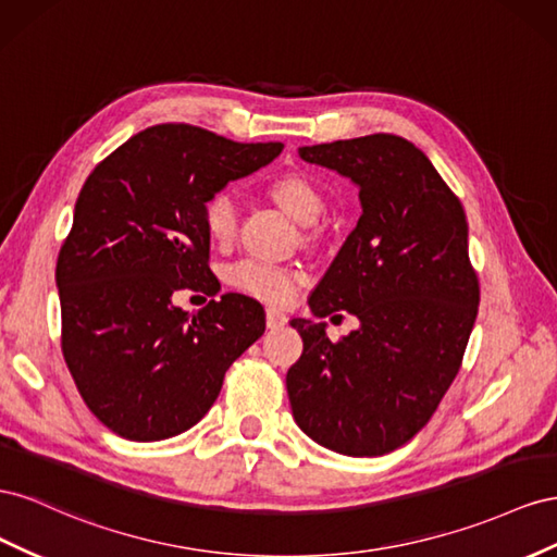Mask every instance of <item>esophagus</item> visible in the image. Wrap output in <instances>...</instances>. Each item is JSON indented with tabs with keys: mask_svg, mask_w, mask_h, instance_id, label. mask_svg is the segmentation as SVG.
<instances>
[{
	"mask_svg": "<svg viewBox=\"0 0 557 557\" xmlns=\"http://www.w3.org/2000/svg\"><path fill=\"white\" fill-rule=\"evenodd\" d=\"M287 320H289V317L284 314V312H280V310H275V308H268L265 310V324H268V329H280V326L287 324Z\"/></svg>",
	"mask_w": 557,
	"mask_h": 557,
	"instance_id": "1",
	"label": "esophagus"
}]
</instances>
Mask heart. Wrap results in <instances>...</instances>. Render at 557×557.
<instances>
[{
  "label": "heart",
  "mask_w": 557,
  "mask_h": 557,
  "mask_svg": "<svg viewBox=\"0 0 557 557\" xmlns=\"http://www.w3.org/2000/svg\"><path fill=\"white\" fill-rule=\"evenodd\" d=\"M268 198L300 226H310L322 216L326 200L322 188L304 172H284L268 184ZM202 226L210 240L219 247L233 243L237 231V208L228 194H214L202 205ZM228 284L237 292L263 304L284 306L294 300L300 275L289 268L268 265L261 261H240L228 270Z\"/></svg>",
  "instance_id": "heart-1"
}]
</instances>
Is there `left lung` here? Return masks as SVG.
<instances>
[{
    "instance_id": "left-lung-1",
    "label": "left lung",
    "mask_w": 557,
    "mask_h": 557,
    "mask_svg": "<svg viewBox=\"0 0 557 557\" xmlns=\"http://www.w3.org/2000/svg\"><path fill=\"white\" fill-rule=\"evenodd\" d=\"M359 186L361 216L310 296L314 317L352 312L338 343L292 320L304 355L287 371L296 424L320 446L377 457L416 436L462 367L481 287L462 202L412 141L377 133L300 147Z\"/></svg>"
}]
</instances>
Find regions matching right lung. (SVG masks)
Masks as SVG:
<instances>
[{
    "label": "right lung",
    "instance_id": "right-lung-1",
    "mask_svg": "<svg viewBox=\"0 0 557 557\" xmlns=\"http://www.w3.org/2000/svg\"><path fill=\"white\" fill-rule=\"evenodd\" d=\"M282 149L163 123L88 174L55 265L62 355L82 399L114 434L186 432L216 401L231 363L263 336L265 312L249 296L224 294L190 314L172 294H216L202 205Z\"/></svg>",
    "mask_w": 557,
    "mask_h": 557
}]
</instances>
